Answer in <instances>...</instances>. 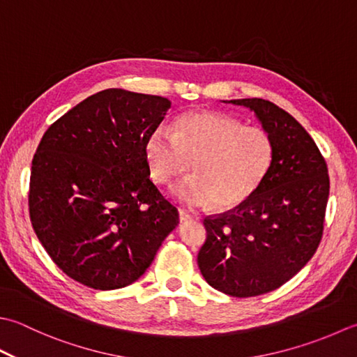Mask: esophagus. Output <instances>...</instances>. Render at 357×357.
Wrapping results in <instances>:
<instances>
[{
  "label": "esophagus",
  "instance_id": "34e87169",
  "mask_svg": "<svg viewBox=\"0 0 357 357\" xmlns=\"http://www.w3.org/2000/svg\"><path fill=\"white\" fill-rule=\"evenodd\" d=\"M193 218H195V215H193V213L187 212V211H183V208H181V211H179V220L183 221V222H185V221H190V220H193Z\"/></svg>",
  "mask_w": 357,
  "mask_h": 357
}]
</instances>
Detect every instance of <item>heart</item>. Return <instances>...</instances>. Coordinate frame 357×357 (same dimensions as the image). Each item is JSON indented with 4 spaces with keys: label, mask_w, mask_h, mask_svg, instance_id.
Wrapping results in <instances>:
<instances>
[{
    "label": "heart",
    "mask_w": 357,
    "mask_h": 357,
    "mask_svg": "<svg viewBox=\"0 0 357 357\" xmlns=\"http://www.w3.org/2000/svg\"><path fill=\"white\" fill-rule=\"evenodd\" d=\"M144 156L153 181L169 184L188 169L193 174L172 187L183 204L220 211L244 204L261 185L274 160L269 132L226 114L192 111L179 116L174 132L156 127L145 139Z\"/></svg>",
    "instance_id": "heart-1"
}]
</instances>
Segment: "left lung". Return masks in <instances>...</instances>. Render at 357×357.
<instances>
[{
  "mask_svg": "<svg viewBox=\"0 0 357 357\" xmlns=\"http://www.w3.org/2000/svg\"><path fill=\"white\" fill-rule=\"evenodd\" d=\"M229 103L254 111L274 142V160L244 204L204 218L198 266L212 288L255 297L280 288L316 254L330 176L316 142L289 113L263 99Z\"/></svg>",
  "mask_w": 357,
  "mask_h": 357,
  "instance_id": "8db88e82",
  "label": "left lung"
}]
</instances>
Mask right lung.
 Returning <instances> with one entry per match:
<instances>
[{"instance_id": "right-lung-1", "label": "right lung", "mask_w": 357, "mask_h": 357, "mask_svg": "<svg viewBox=\"0 0 357 357\" xmlns=\"http://www.w3.org/2000/svg\"><path fill=\"white\" fill-rule=\"evenodd\" d=\"M170 107L160 96L105 89L41 137L29 215L46 252L73 280L100 291L131 284L179 225L144 156L146 136Z\"/></svg>"}]
</instances>
